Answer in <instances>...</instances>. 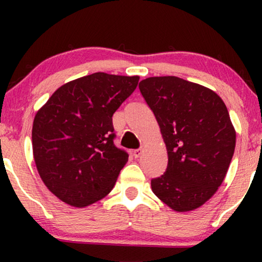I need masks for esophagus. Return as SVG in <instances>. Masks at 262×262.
<instances>
[{
  "label": "esophagus",
  "instance_id": "obj_1",
  "mask_svg": "<svg viewBox=\"0 0 262 262\" xmlns=\"http://www.w3.org/2000/svg\"><path fill=\"white\" fill-rule=\"evenodd\" d=\"M132 155L135 156V159H138V157L142 155V149H136V150H134V152H132Z\"/></svg>",
  "mask_w": 262,
  "mask_h": 262
}]
</instances>
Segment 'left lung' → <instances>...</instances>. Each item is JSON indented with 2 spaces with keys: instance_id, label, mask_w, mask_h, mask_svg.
Wrapping results in <instances>:
<instances>
[{
  "instance_id": "obj_1",
  "label": "left lung",
  "mask_w": 262,
  "mask_h": 262,
  "mask_svg": "<svg viewBox=\"0 0 262 262\" xmlns=\"http://www.w3.org/2000/svg\"><path fill=\"white\" fill-rule=\"evenodd\" d=\"M139 91L168 154L164 174L151 180L154 194L178 212L198 209L217 192L235 151L227 106L211 89L177 76L145 78Z\"/></svg>"
}]
</instances>
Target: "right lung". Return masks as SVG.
<instances>
[{"instance_id": "right-lung-1", "label": "right lung", "mask_w": 262, "mask_h": 262, "mask_svg": "<svg viewBox=\"0 0 262 262\" xmlns=\"http://www.w3.org/2000/svg\"><path fill=\"white\" fill-rule=\"evenodd\" d=\"M138 81V76L105 73L80 77L57 89L35 114V166L62 202L88 206L112 191L128 160L113 143L112 117Z\"/></svg>"}]
</instances>
